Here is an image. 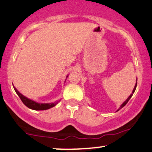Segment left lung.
Segmentation results:
<instances>
[{
    "instance_id": "1",
    "label": "left lung",
    "mask_w": 152,
    "mask_h": 152,
    "mask_svg": "<svg viewBox=\"0 0 152 152\" xmlns=\"http://www.w3.org/2000/svg\"><path fill=\"white\" fill-rule=\"evenodd\" d=\"M136 86H137V79H136V85H135V86H134V89H133V91H132V94H131V95H130V96H128V99H126V101H125V102H123L122 104H121V107H120L119 110H120V109H121V108H122V107H124L125 105H126V104H127V102H128V101H129V99H131V96H133V93H134L135 90H136Z\"/></svg>"
}]
</instances>
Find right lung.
<instances>
[{"label": "right lung", "instance_id": "1", "mask_svg": "<svg viewBox=\"0 0 152 152\" xmlns=\"http://www.w3.org/2000/svg\"><path fill=\"white\" fill-rule=\"evenodd\" d=\"M68 77V76H66ZM14 89L15 91L16 92V94H18V96H19V98L21 99V100L22 101V102L26 105L27 107L30 108L31 110H48L50 108L53 107L54 106H56L58 104V102L59 101L56 102H52V103H37L36 102L31 100V99H28L27 97L24 96L18 91L17 89L14 86Z\"/></svg>", "mask_w": 152, "mask_h": 152}]
</instances>
